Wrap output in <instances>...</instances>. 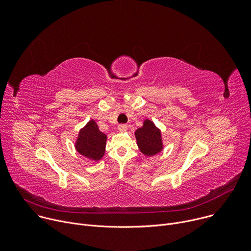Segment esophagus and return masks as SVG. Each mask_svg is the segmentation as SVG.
Returning <instances> with one entry per match:
<instances>
[{
	"label": "esophagus",
	"mask_w": 251,
	"mask_h": 251,
	"mask_svg": "<svg viewBox=\"0 0 251 251\" xmlns=\"http://www.w3.org/2000/svg\"><path fill=\"white\" fill-rule=\"evenodd\" d=\"M127 129H128V126H127L126 124H120V125L118 126V130H119L120 132H125V131H127Z\"/></svg>",
	"instance_id": "34e87169"
}]
</instances>
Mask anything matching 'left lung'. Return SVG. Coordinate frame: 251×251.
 Masks as SVG:
<instances>
[{
    "mask_svg": "<svg viewBox=\"0 0 251 251\" xmlns=\"http://www.w3.org/2000/svg\"><path fill=\"white\" fill-rule=\"evenodd\" d=\"M135 137L139 150L145 156L151 157L163 150L161 131L149 119H146L143 126L136 130Z\"/></svg>",
    "mask_w": 251,
    "mask_h": 251,
    "instance_id": "left-lung-1",
    "label": "left lung"
}]
</instances>
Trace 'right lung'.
Returning <instances> with one entry per match:
<instances>
[{
	"mask_svg": "<svg viewBox=\"0 0 251 251\" xmlns=\"http://www.w3.org/2000/svg\"><path fill=\"white\" fill-rule=\"evenodd\" d=\"M107 135L102 133L94 120H90L78 133L75 149L82 156L99 161L105 153Z\"/></svg>",
	"mask_w": 251,
	"mask_h": 251,
	"instance_id": "1",
	"label": "right lung"
}]
</instances>
